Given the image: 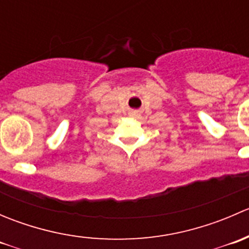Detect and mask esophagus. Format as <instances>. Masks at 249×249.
Listing matches in <instances>:
<instances>
[{"mask_svg":"<svg viewBox=\"0 0 249 249\" xmlns=\"http://www.w3.org/2000/svg\"><path fill=\"white\" fill-rule=\"evenodd\" d=\"M130 115L134 118H140L141 117V110L139 109H131L130 110Z\"/></svg>","mask_w":249,"mask_h":249,"instance_id":"esophagus-1","label":"esophagus"}]
</instances>
